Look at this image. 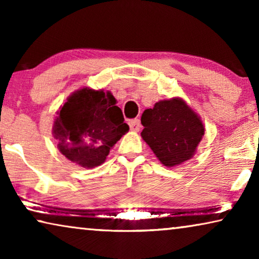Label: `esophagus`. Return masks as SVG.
<instances>
[{
	"instance_id": "34e87169",
	"label": "esophagus",
	"mask_w": 259,
	"mask_h": 259,
	"mask_svg": "<svg viewBox=\"0 0 259 259\" xmlns=\"http://www.w3.org/2000/svg\"><path fill=\"white\" fill-rule=\"evenodd\" d=\"M128 123H130V128L132 132H139V131H140L141 123L139 119H133V120H131Z\"/></svg>"
}]
</instances>
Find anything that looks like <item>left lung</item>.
Instances as JSON below:
<instances>
[{
  "label": "left lung",
  "mask_w": 259,
  "mask_h": 259,
  "mask_svg": "<svg viewBox=\"0 0 259 259\" xmlns=\"http://www.w3.org/2000/svg\"><path fill=\"white\" fill-rule=\"evenodd\" d=\"M141 123V138L168 168L192 159L204 136L201 117L179 97L160 100L145 110Z\"/></svg>",
  "instance_id": "1"
}]
</instances>
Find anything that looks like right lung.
Segmentation results:
<instances>
[{
    "label": "right lung",
    "instance_id": "right-lung-1",
    "mask_svg": "<svg viewBox=\"0 0 259 259\" xmlns=\"http://www.w3.org/2000/svg\"><path fill=\"white\" fill-rule=\"evenodd\" d=\"M110 91L81 88L59 107L52 136L59 152L83 168L105 162L112 147L128 132L122 112Z\"/></svg>",
    "mask_w": 259,
    "mask_h": 259
}]
</instances>
